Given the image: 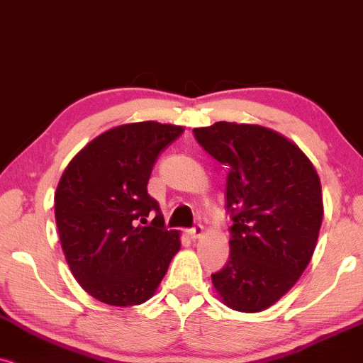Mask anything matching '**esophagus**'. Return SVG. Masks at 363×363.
<instances>
[{"instance_id": "1", "label": "esophagus", "mask_w": 363, "mask_h": 363, "mask_svg": "<svg viewBox=\"0 0 363 363\" xmlns=\"http://www.w3.org/2000/svg\"><path fill=\"white\" fill-rule=\"evenodd\" d=\"M186 234L190 235V239H200V237L203 235V225H195V227H191V229H189L186 230Z\"/></svg>"}]
</instances>
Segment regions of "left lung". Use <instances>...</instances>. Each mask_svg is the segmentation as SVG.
<instances>
[{"instance_id": "8db88e82", "label": "left lung", "mask_w": 363, "mask_h": 363, "mask_svg": "<svg viewBox=\"0 0 363 363\" xmlns=\"http://www.w3.org/2000/svg\"><path fill=\"white\" fill-rule=\"evenodd\" d=\"M195 140L225 164L230 257L212 274L223 305L262 311L296 284L315 252L323 196L315 167L299 147L257 124L218 121Z\"/></svg>"}]
</instances>
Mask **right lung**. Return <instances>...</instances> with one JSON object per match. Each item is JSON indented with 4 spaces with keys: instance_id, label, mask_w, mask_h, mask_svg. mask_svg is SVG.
I'll use <instances>...</instances> for the list:
<instances>
[{
    "instance_id": "add662e5",
    "label": "right lung",
    "mask_w": 363,
    "mask_h": 363,
    "mask_svg": "<svg viewBox=\"0 0 363 363\" xmlns=\"http://www.w3.org/2000/svg\"><path fill=\"white\" fill-rule=\"evenodd\" d=\"M183 131L155 121L109 129L74 156L58 182L55 222L65 261L106 305L147 301L180 250V232L164 229L147 182L161 151Z\"/></svg>"
}]
</instances>
